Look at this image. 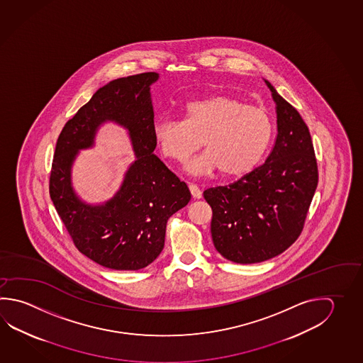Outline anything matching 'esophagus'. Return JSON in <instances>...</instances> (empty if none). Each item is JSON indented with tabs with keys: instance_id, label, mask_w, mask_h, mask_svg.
Listing matches in <instances>:
<instances>
[{
	"instance_id": "1",
	"label": "esophagus",
	"mask_w": 363,
	"mask_h": 363,
	"mask_svg": "<svg viewBox=\"0 0 363 363\" xmlns=\"http://www.w3.org/2000/svg\"><path fill=\"white\" fill-rule=\"evenodd\" d=\"M188 186H189V191H191V197H202V191H201V189H199V186H198V185L191 184V183H189V184H188Z\"/></svg>"
}]
</instances>
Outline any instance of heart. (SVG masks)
<instances>
[{
    "instance_id": "heart-1",
    "label": "heart",
    "mask_w": 363,
    "mask_h": 363,
    "mask_svg": "<svg viewBox=\"0 0 363 363\" xmlns=\"http://www.w3.org/2000/svg\"><path fill=\"white\" fill-rule=\"evenodd\" d=\"M182 112L183 120H156L153 137L161 153L178 162L202 143L206 151L185 166L194 175L216 170L224 177L244 175L259 162L272 137L266 110L245 105L230 94L215 93L193 99L183 105Z\"/></svg>"
}]
</instances>
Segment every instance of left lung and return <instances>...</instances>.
<instances>
[{
	"instance_id": "1",
	"label": "left lung",
	"mask_w": 363,
	"mask_h": 363,
	"mask_svg": "<svg viewBox=\"0 0 363 363\" xmlns=\"http://www.w3.org/2000/svg\"><path fill=\"white\" fill-rule=\"evenodd\" d=\"M277 104V135L264 165L225 186L203 191L211 206V235L221 256L257 264L288 250L303 230L318 183L308 126L264 80Z\"/></svg>"
}]
</instances>
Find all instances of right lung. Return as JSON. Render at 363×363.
<instances>
[{
  "mask_svg": "<svg viewBox=\"0 0 363 363\" xmlns=\"http://www.w3.org/2000/svg\"><path fill=\"white\" fill-rule=\"evenodd\" d=\"M157 79L151 72L99 88L62 128L53 155L50 196L60 218L80 253L112 270H140L152 264L164 250L167 220L191 199L184 182L152 153L157 143L150 86ZM106 119L130 130L138 160L112 200L86 206L73 193L69 170L77 151L92 145Z\"/></svg>",
  "mask_w": 363,
  "mask_h": 363,
  "instance_id": "right-lung-1",
  "label": "right lung"
}]
</instances>
